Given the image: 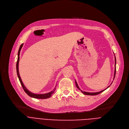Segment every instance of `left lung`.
<instances>
[{
    "instance_id": "obj_1",
    "label": "left lung",
    "mask_w": 129,
    "mask_h": 129,
    "mask_svg": "<svg viewBox=\"0 0 129 129\" xmlns=\"http://www.w3.org/2000/svg\"><path fill=\"white\" fill-rule=\"evenodd\" d=\"M115 71H114V78H113V80H114V78H115V73H116V58H115ZM75 82H76V87L78 88V89L79 90H81V91L84 94H85V95H98V94H99L102 93V92H103L104 91H105L106 89H107L108 88H109V87H110V86H108L107 88H106L105 89H104V90H102L101 91L98 92H92V93H91V92H85V91H83L81 90V89H80V88H79V87L78 86V84H77V82H76V80H75ZM112 83H111V84H112Z\"/></svg>"
}]
</instances>
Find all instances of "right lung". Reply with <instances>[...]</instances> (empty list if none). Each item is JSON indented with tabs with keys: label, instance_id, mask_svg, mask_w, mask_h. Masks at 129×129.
<instances>
[{
	"label": "right lung",
	"instance_id": "obj_1",
	"mask_svg": "<svg viewBox=\"0 0 129 129\" xmlns=\"http://www.w3.org/2000/svg\"><path fill=\"white\" fill-rule=\"evenodd\" d=\"M23 44L22 43L20 47H19V50H18V59H17V64H16V70H17V76H18V78H19V81L24 90V91L25 92V93L28 95L30 97H31V98H35V99H48L50 97H51V96L52 95V94H53L54 92L55 91V89H54L53 91L50 92H48V93H45V94H35V93H31V92H30L29 91H28L26 88L24 86L22 80H21V79L20 78V75H19V67H18V66H19V55H20V50L21 49V48L23 46Z\"/></svg>",
	"mask_w": 129,
	"mask_h": 129
}]
</instances>
